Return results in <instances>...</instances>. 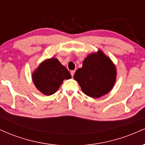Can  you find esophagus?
Masks as SVG:
<instances>
[{
  "instance_id": "1",
  "label": "esophagus",
  "mask_w": 145,
  "mask_h": 145,
  "mask_svg": "<svg viewBox=\"0 0 145 145\" xmlns=\"http://www.w3.org/2000/svg\"><path fill=\"white\" fill-rule=\"evenodd\" d=\"M70 74H71V76H72V77H74V74H75V71H74V70L71 71Z\"/></svg>"
}]
</instances>
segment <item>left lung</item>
<instances>
[{"label": "left lung", "mask_w": 145, "mask_h": 145, "mask_svg": "<svg viewBox=\"0 0 145 145\" xmlns=\"http://www.w3.org/2000/svg\"><path fill=\"white\" fill-rule=\"evenodd\" d=\"M116 71L111 60L101 51L89 54L74 78L84 94L98 98L109 92L115 82Z\"/></svg>", "instance_id": "left-lung-1"}]
</instances>
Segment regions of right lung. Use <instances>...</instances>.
Returning a JSON list of instances; mask_svg holds the SVG:
<instances>
[{
  "label": "right lung",
  "mask_w": 145,
  "mask_h": 145,
  "mask_svg": "<svg viewBox=\"0 0 145 145\" xmlns=\"http://www.w3.org/2000/svg\"><path fill=\"white\" fill-rule=\"evenodd\" d=\"M36 88L46 95L54 94L65 79H70V73L56 59L52 58L41 63L33 74Z\"/></svg>",
  "instance_id": "obj_1"
}]
</instances>
